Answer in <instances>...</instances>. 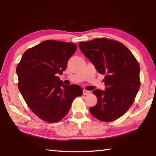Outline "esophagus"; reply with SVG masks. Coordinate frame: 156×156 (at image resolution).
<instances>
[{
	"mask_svg": "<svg viewBox=\"0 0 156 156\" xmlns=\"http://www.w3.org/2000/svg\"><path fill=\"white\" fill-rule=\"evenodd\" d=\"M91 94V91H88V90H86V89H84L83 90V94L84 95H89Z\"/></svg>",
	"mask_w": 156,
	"mask_h": 156,
	"instance_id": "esophagus-1",
	"label": "esophagus"
}]
</instances>
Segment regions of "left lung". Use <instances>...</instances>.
Segmentation results:
<instances>
[{"label": "left lung", "instance_id": "left-lung-1", "mask_svg": "<svg viewBox=\"0 0 156 156\" xmlns=\"http://www.w3.org/2000/svg\"><path fill=\"white\" fill-rule=\"evenodd\" d=\"M81 51L105 75V91H93L97 104L89 108L94 117L102 122L117 120L127 112L140 86V65L125 44L107 38L80 42Z\"/></svg>", "mask_w": 156, "mask_h": 156}]
</instances>
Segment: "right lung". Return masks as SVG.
I'll return each instance as SVG.
<instances>
[{"label":"right lung","mask_w":156,"mask_h":156,"mask_svg":"<svg viewBox=\"0 0 156 156\" xmlns=\"http://www.w3.org/2000/svg\"><path fill=\"white\" fill-rule=\"evenodd\" d=\"M76 49L73 43L45 41L28 49L17 65L19 91L32 112L45 122L62 120L73 100L83 95L80 86L66 85L57 76Z\"/></svg>","instance_id":"add662e5"}]
</instances>
